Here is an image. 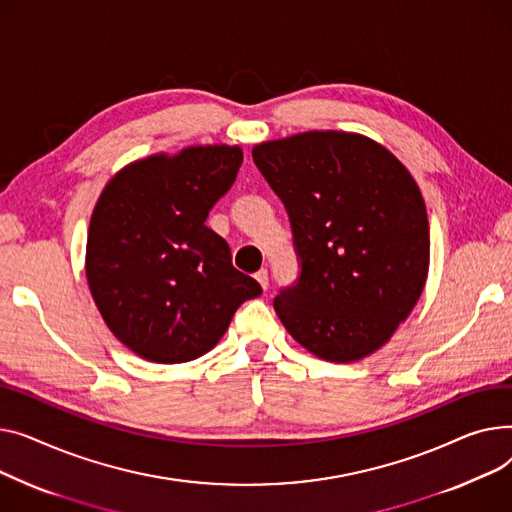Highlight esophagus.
Returning <instances> with one entry per match:
<instances>
[{
  "label": "esophagus",
  "mask_w": 512,
  "mask_h": 512,
  "mask_svg": "<svg viewBox=\"0 0 512 512\" xmlns=\"http://www.w3.org/2000/svg\"><path fill=\"white\" fill-rule=\"evenodd\" d=\"M254 279L258 281V285H260L262 289H266V287H268V273H266L264 268H262V270H258V273L254 275Z\"/></svg>",
  "instance_id": "1"
}]
</instances>
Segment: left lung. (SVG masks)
<instances>
[{"mask_svg":"<svg viewBox=\"0 0 512 512\" xmlns=\"http://www.w3.org/2000/svg\"><path fill=\"white\" fill-rule=\"evenodd\" d=\"M252 157L302 258L297 285L275 297L287 333L326 362L376 353L428 279V213L413 175L380 142L341 130L266 140Z\"/></svg>","mask_w":512,"mask_h":512,"instance_id":"left-lung-1","label":"left lung"}]
</instances>
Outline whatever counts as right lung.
<instances>
[{
	"label": "right lung",
	"mask_w": 512,
	"mask_h": 512,
	"mask_svg": "<svg viewBox=\"0 0 512 512\" xmlns=\"http://www.w3.org/2000/svg\"><path fill=\"white\" fill-rule=\"evenodd\" d=\"M239 144H192L128 163L90 215L86 283L107 328L146 362L182 364L213 349L260 285L233 268L204 225L233 186Z\"/></svg>",
	"instance_id": "add662e5"
}]
</instances>
